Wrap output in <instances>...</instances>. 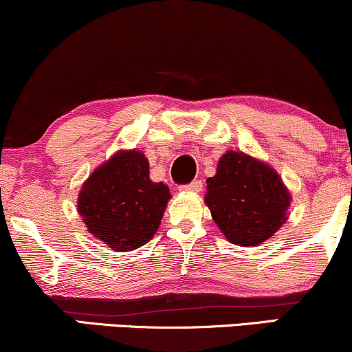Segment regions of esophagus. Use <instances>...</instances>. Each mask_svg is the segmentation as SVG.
<instances>
[{"label": "esophagus", "instance_id": "1", "mask_svg": "<svg viewBox=\"0 0 352 352\" xmlns=\"http://www.w3.org/2000/svg\"><path fill=\"white\" fill-rule=\"evenodd\" d=\"M201 188H204V184H201L200 180H193V182H190V184L182 185L180 187L182 192H190V193H199V192H201Z\"/></svg>", "mask_w": 352, "mask_h": 352}]
</instances>
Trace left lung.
<instances>
[{"instance_id": "left-lung-1", "label": "left lung", "mask_w": 352, "mask_h": 352, "mask_svg": "<svg viewBox=\"0 0 352 352\" xmlns=\"http://www.w3.org/2000/svg\"><path fill=\"white\" fill-rule=\"evenodd\" d=\"M288 188L274 168L243 152L228 151L207 180L205 204L230 243H263L288 220Z\"/></svg>"}]
</instances>
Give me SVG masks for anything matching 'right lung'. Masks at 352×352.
<instances>
[{
    "label": "right lung",
    "mask_w": 352,
    "mask_h": 352,
    "mask_svg": "<svg viewBox=\"0 0 352 352\" xmlns=\"http://www.w3.org/2000/svg\"><path fill=\"white\" fill-rule=\"evenodd\" d=\"M170 192L151 180L139 151H120L96 168L79 192L78 212L98 240L116 252H131L159 230Z\"/></svg>",
    "instance_id": "add662e5"
}]
</instances>
